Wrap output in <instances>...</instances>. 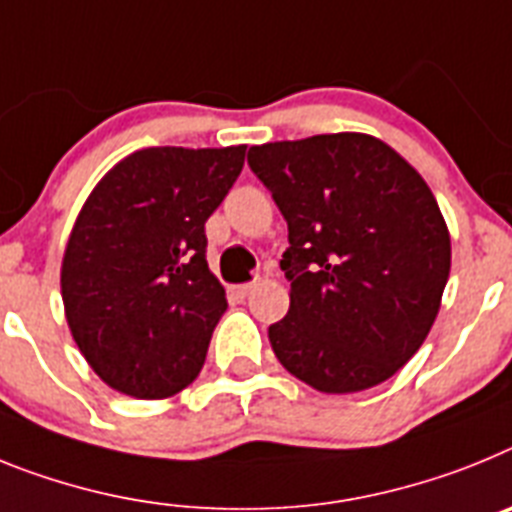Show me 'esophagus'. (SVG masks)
Instances as JSON below:
<instances>
[{
	"label": "esophagus",
	"mask_w": 512,
	"mask_h": 512,
	"mask_svg": "<svg viewBox=\"0 0 512 512\" xmlns=\"http://www.w3.org/2000/svg\"><path fill=\"white\" fill-rule=\"evenodd\" d=\"M255 286H257V281H252V283H242V286L234 288V293H237L239 299H247V296H250V293L255 291Z\"/></svg>",
	"instance_id": "obj_1"
}]
</instances>
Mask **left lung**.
Wrapping results in <instances>:
<instances>
[{
  "instance_id": "8db88e82",
  "label": "left lung",
  "mask_w": 512,
  "mask_h": 512,
  "mask_svg": "<svg viewBox=\"0 0 512 512\" xmlns=\"http://www.w3.org/2000/svg\"><path fill=\"white\" fill-rule=\"evenodd\" d=\"M252 172L288 224V314L275 358L324 394L391 379L428 337L451 270V237L428 182L368 133L252 146Z\"/></svg>"
}]
</instances>
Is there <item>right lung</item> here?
<instances>
[{
	"label": "right lung",
	"mask_w": 512,
	"mask_h": 512,
	"mask_svg": "<svg viewBox=\"0 0 512 512\" xmlns=\"http://www.w3.org/2000/svg\"><path fill=\"white\" fill-rule=\"evenodd\" d=\"M247 146L133 151L84 201L61 262L66 322L110 389L164 399L193 384L226 311L206 221Z\"/></svg>",
	"instance_id": "1"
}]
</instances>
